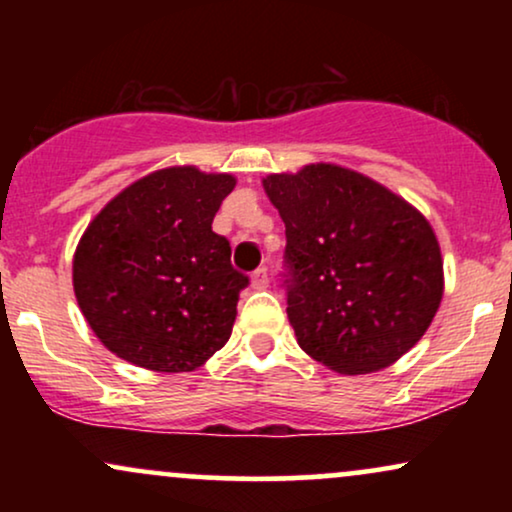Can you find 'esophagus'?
<instances>
[{
  "label": "esophagus",
  "mask_w": 512,
  "mask_h": 512,
  "mask_svg": "<svg viewBox=\"0 0 512 512\" xmlns=\"http://www.w3.org/2000/svg\"><path fill=\"white\" fill-rule=\"evenodd\" d=\"M250 286H252V289H267V286H269L267 269H257V272H252Z\"/></svg>",
  "instance_id": "34e87169"
}]
</instances>
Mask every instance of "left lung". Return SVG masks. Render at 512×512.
Wrapping results in <instances>:
<instances>
[{"label":"left lung","mask_w":512,"mask_h":512,"mask_svg":"<svg viewBox=\"0 0 512 512\" xmlns=\"http://www.w3.org/2000/svg\"><path fill=\"white\" fill-rule=\"evenodd\" d=\"M262 187L286 226V313L298 346L342 375L407 354L443 301V257L426 216L337 163L272 173Z\"/></svg>","instance_id":"obj_1"}]
</instances>
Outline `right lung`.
<instances>
[{
	"mask_svg": "<svg viewBox=\"0 0 512 512\" xmlns=\"http://www.w3.org/2000/svg\"><path fill=\"white\" fill-rule=\"evenodd\" d=\"M228 173L154 170L110 199L74 252V296L108 351L156 373H190L228 342L248 276L211 231Z\"/></svg>",
	"mask_w": 512,
	"mask_h": 512,
	"instance_id": "right-lung-1",
	"label": "right lung"
}]
</instances>
